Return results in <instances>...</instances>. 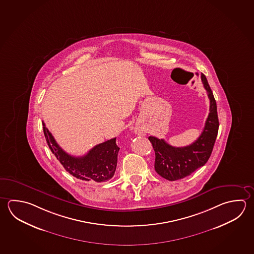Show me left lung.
<instances>
[{
  "mask_svg": "<svg viewBox=\"0 0 254 254\" xmlns=\"http://www.w3.org/2000/svg\"><path fill=\"white\" fill-rule=\"evenodd\" d=\"M201 80L208 93L210 105L205 127L197 140L189 146L176 148L166 143L163 138L148 137L156 155L155 170L166 180H179L191 175L208 162L212 153L219 127L217 103L204 74H201Z\"/></svg>",
  "mask_w": 254,
  "mask_h": 254,
  "instance_id": "left-lung-1",
  "label": "left lung"
}]
</instances>
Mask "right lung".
<instances>
[{
    "label": "right lung",
    "instance_id": "obj_1",
    "mask_svg": "<svg viewBox=\"0 0 254 254\" xmlns=\"http://www.w3.org/2000/svg\"><path fill=\"white\" fill-rule=\"evenodd\" d=\"M43 129L46 142L53 154L60 161L65 170L77 179L104 183L110 180L115 175L117 156L120 149L116 145V138L98 144L82 157H73L65 152L57 144L44 122Z\"/></svg>",
    "mask_w": 254,
    "mask_h": 254
}]
</instances>
